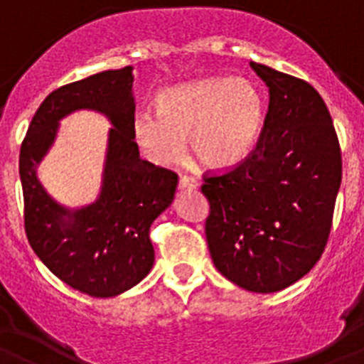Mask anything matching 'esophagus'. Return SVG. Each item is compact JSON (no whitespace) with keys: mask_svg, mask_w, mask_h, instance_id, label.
I'll return each instance as SVG.
<instances>
[{"mask_svg":"<svg viewBox=\"0 0 364 364\" xmlns=\"http://www.w3.org/2000/svg\"><path fill=\"white\" fill-rule=\"evenodd\" d=\"M178 188L180 189H197L198 188V182L195 178H193V176L184 175V176H180Z\"/></svg>","mask_w":364,"mask_h":364,"instance_id":"1","label":"esophagus"}]
</instances>
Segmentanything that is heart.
<instances>
[{"instance_id":"obj_1","label":"heart","mask_w":364,"mask_h":364,"mask_svg":"<svg viewBox=\"0 0 364 364\" xmlns=\"http://www.w3.org/2000/svg\"><path fill=\"white\" fill-rule=\"evenodd\" d=\"M156 114H134L133 138L154 164L182 159L186 138L193 156L210 169L242 162L264 124V96L246 78H205L169 87L156 96Z\"/></svg>"}]
</instances>
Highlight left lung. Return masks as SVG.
Returning a JSON list of instances; mask_svg holds the SVG:
<instances>
[{
    "mask_svg": "<svg viewBox=\"0 0 364 364\" xmlns=\"http://www.w3.org/2000/svg\"><path fill=\"white\" fill-rule=\"evenodd\" d=\"M268 85L257 146L224 171L204 173L205 239L218 272L257 294L284 290L321 259L343 175L324 100L301 78L250 63Z\"/></svg>",
    "mask_w": 364,
    "mask_h": 364,
    "instance_id": "obj_1",
    "label": "left lung"
}]
</instances>
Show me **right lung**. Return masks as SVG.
I'll return each instance as SVG.
<instances>
[{
    "label": "right lung",
    "instance_id": "right-lung-1",
    "mask_svg": "<svg viewBox=\"0 0 364 364\" xmlns=\"http://www.w3.org/2000/svg\"><path fill=\"white\" fill-rule=\"evenodd\" d=\"M133 67L104 70L58 87L32 117L19 149L25 233L60 281L91 297H114L151 272L153 220L171 204L178 175L140 159L133 138ZM87 107L105 112L109 134L105 188L98 203L69 214L37 182L36 166L55 136L57 120Z\"/></svg>",
    "mask_w": 364,
    "mask_h": 364
}]
</instances>
